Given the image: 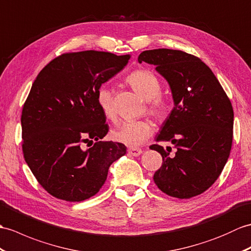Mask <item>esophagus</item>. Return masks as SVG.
I'll use <instances>...</instances> for the list:
<instances>
[{"label":"esophagus","instance_id":"obj_1","mask_svg":"<svg viewBox=\"0 0 251 251\" xmlns=\"http://www.w3.org/2000/svg\"><path fill=\"white\" fill-rule=\"evenodd\" d=\"M128 154L131 155V156H135L138 157L142 154V150L141 149H128Z\"/></svg>","mask_w":251,"mask_h":251}]
</instances>
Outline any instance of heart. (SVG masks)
Returning a JSON list of instances; mask_svg holds the SVG:
<instances>
[{
	"mask_svg": "<svg viewBox=\"0 0 251 251\" xmlns=\"http://www.w3.org/2000/svg\"><path fill=\"white\" fill-rule=\"evenodd\" d=\"M126 80L138 95L149 101V112L157 120H164L168 114V104L159 95L161 84L158 78L147 69H138L128 75ZM97 103L108 120H115L112 91L106 85L100 86L97 91ZM152 131V124L147 120L128 121L116 128L112 132V138L127 147L136 148L147 141Z\"/></svg>",
	"mask_w": 251,
	"mask_h": 251,
	"instance_id": "heart-1",
	"label": "heart"
}]
</instances>
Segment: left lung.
<instances>
[{"label":"left lung","mask_w":251,"mask_h":251,"mask_svg":"<svg viewBox=\"0 0 251 251\" xmlns=\"http://www.w3.org/2000/svg\"><path fill=\"white\" fill-rule=\"evenodd\" d=\"M138 62L156 66L170 86L174 107L156 141L176 149L151 145L162 156L154 182L168 196L188 199L215 183L229 158L233 139V108L223 86L199 57L172 49L147 50Z\"/></svg>","instance_id":"obj_1"}]
</instances>
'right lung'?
I'll use <instances>...</instances> for the list:
<instances>
[{
	"label": "right lung",
	"mask_w": 251,
	"mask_h": 251,
	"mask_svg": "<svg viewBox=\"0 0 251 251\" xmlns=\"http://www.w3.org/2000/svg\"><path fill=\"white\" fill-rule=\"evenodd\" d=\"M129 59L94 50L65 53L35 79L21 115L22 151L51 196L69 202L89 199L106 182L110 166L126 154L123 143L100 141L109 126L97 91Z\"/></svg>",
	"instance_id": "1"
}]
</instances>
